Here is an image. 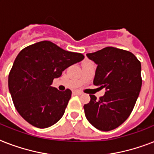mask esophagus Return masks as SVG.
I'll list each match as a JSON object with an SVG mask.
<instances>
[{"label": "esophagus", "instance_id": "obj_1", "mask_svg": "<svg viewBox=\"0 0 154 154\" xmlns=\"http://www.w3.org/2000/svg\"><path fill=\"white\" fill-rule=\"evenodd\" d=\"M74 93L76 95H77V96H80V95L82 94V92H79V91H76V92H74Z\"/></svg>", "mask_w": 154, "mask_h": 154}]
</instances>
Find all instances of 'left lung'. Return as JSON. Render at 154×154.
<instances>
[{
    "label": "left lung",
    "mask_w": 154,
    "mask_h": 154,
    "mask_svg": "<svg viewBox=\"0 0 154 154\" xmlns=\"http://www.w3.org/2000/svg\"><path fill=\"white\" fill-rule=\"evenodd\" d=\"M86 55L97 65L93 84L106 89L99 100L90 95L84 105L86 119L100 131H112L127 120L135 105L142 87L141 62L130 51L112 47Z\"/></svg>",
    "instance_id": "obj_1"
}]
</instances>
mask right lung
Listing matches in <instances>:
<instances>
[{"label": "right lung", "instance_id": "right-lung-1", "mask_svg": "<svg viewBox=\"0 0 154 154\" xmlns=\"http://www.w3.org/2000/svg\"><path fill=\"white\" fill-rule=\"evenodd\" d=\"M84 57L50 41L30 45L19 53L8 75V88L16 109L25 120L38 128L60 120L72 92L52 87L53 80Z\"/></svg>", "mask_w": 154, "mask_h": 154}]
</instances>
